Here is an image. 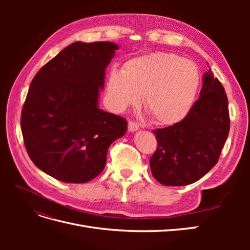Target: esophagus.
Returning <instances> with one entry per match:
<instances>
[{"label":"esophagus","mask_w":250,"mask_h":250,"mask_svg":"<svg viewBox=\"0 0 250 250\" xmlns=\"http://www.w3.org/2000/svg\"><path fill=\"white\" fill-rule=\"evenodd\" d=\"M139 129V125L138 123L133 122V121H129V123H128V130L130 132H134Z\"/></svg>","instance_id":"1"}]
</instances>
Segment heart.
<instances>
[{
    "mask_svg": "<svg viewBox=\"0 0 250 250\" xmlns=\"http://www.w3.org/2000/svg\"><path fill=\"white\" fill-rule=\"evenodd\" d=\"M200 81L198 66L191 60L153 52L128 59L121 71H110L104 96L115 112L138 106L144 96V107L155 123L174 125L190 113Z\"/></svg>",
    "mask_w": 250,
    "mask_h": 250,
    "instance_id": "obj_1",
    "label": "heart"
}]
</instances>
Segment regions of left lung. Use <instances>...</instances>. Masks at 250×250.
<instances>
[{"instance_id":"8db88e82","label":"left lung","mask_w":250,"mask_h":250,"mask_svg":"<svg viewBox=\"0 0 250 250\" xmlns=\"http://www.w3.org/2000/svg\"><path fill=\"white\" fill-rule=\"evenodd\" d=\"M199 99L190 113L169 127L155 129L157 149L150 158L153 177L164 186H187L217 164L230 120L228 97L210 69L203 74Z\"/></svg>"}]
</instances>
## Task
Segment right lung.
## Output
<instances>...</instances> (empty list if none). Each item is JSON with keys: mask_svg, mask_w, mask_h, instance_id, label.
<instances>
[{"mask_svg": "<svg viewBox=\"0 0 250 250\" xmlns=\"http://www.w3.org/2000/svg\"><path fill=\"white\" fill-rule=\"evenodd\" d=\"M118 44L76 42L34 76L21 110V128L37 168L67 184H84L103 171L110 144L127 121L98 107L105 69Z\"/></svg>", "mask_w": 250, "mask_h": 250, "instance_id": "right-lung-1", "label": "right lung"}]
</instances>
